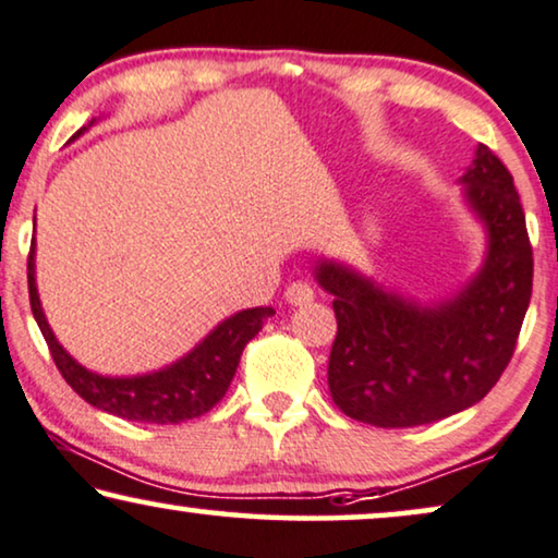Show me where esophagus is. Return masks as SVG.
<instances>
[{"instance_id":"obj_1","label":"esophagus","mask_w":558,"mask_h":558,"mask_svg":"<svg viewBox=\"0 0 558 558\" xmlns=\"http://www.w3.org/2000/svg\"><path fill=\"white\" fill-rule=\"evenodd\" d=\"M286 301L291 303V306H306V303L314 301V288L303 283V280H295V283L286 288Z\"/></svg>"}]
</instances>
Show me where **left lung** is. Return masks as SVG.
<instances>
[{"label":"left lung","mask_w":558,"mask_h":558,"mask_svg":"<svg viewBox=\"0 0 558 558\" xmlns=\"http://www.w3.org/2000/svg\"><path fill=\"white\" fill-rule=\"evenodd\" d=\"M462 181L489 250L457 299L421 308L341 265L316 267L337 314L329 392L349 418L380 428L441 421L480 403L515 352L533 291L521 196L487 145L477 147Z\"/></svg>","instance_id":"left-lung-1"}]
</instances>
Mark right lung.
<instances>
[{
	"instance_id": "obj_1",
	"label": "right lung",
	"mask_w": 558,
	"mask_h": 558,
	"mask_svg": "<svg viewBox=\"0 0 558 558\" xmlns=\"http://www.w3.org/2000/svg\"><path fill=\"white\" fill-rule=\"evenodd\" d=\"M84 130H78L73 137H78ZM33 252L35 240L27 255L29 308H33L35 322L46 337L58 373L86 403L119 415V418L143 423H183L209 413L227 396L247 341L263 329L265 318L275 314L272 308H247L229 316L193 352L178 360L175 365L158 369V373L140 377H101L81 367L50 331L46 314L40 308V299H37Z\"/></svg>"
}]
</instances>
